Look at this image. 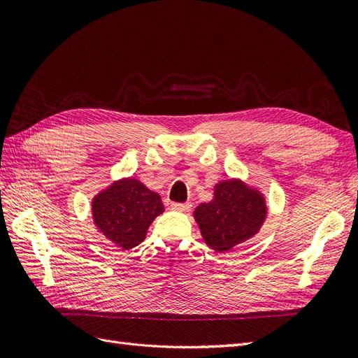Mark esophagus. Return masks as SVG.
Returning a JSON list of instances; mask_svg holds the SVG:
<instances>
[{
  "label": "esophagus",
  "mask_w": 358,
  "mask_h": 358,
  "mask_svg": "<svg viewBox=\"0 0 358 358\" xmlns=\"http://www.w3.org/2000/svg\"><path fill=\"white\" fill-rule=\"evenodd\" d=\"M191 203H173L171 209L178 212H189L191 210Z\"/></svg>",
  "instance_id": "esophagus-1"
}]
</instances>
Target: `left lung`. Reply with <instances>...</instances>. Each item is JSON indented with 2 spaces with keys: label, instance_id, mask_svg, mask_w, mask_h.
Returning a JSON list of instances; mask_svg holds the SVG:
<instances>
[{
  "label": "left lung",
  "instance_id": "left-lung-1",
  "mask_svg": "<svg viewBox=\"0 0 358 358\" xmlns=\"http://www.w3.org/2000/svg\"><path fill=\"white\" fill-rule=\"evenodd\" d=\"M267 206L262 192L239 179L222 180L215 185L213 199L194 210L206 245L216 252L230 251L262 229Z\"/></svg>",
  "mask_w": 358,
  "mask_h": 358
}]
</instances>
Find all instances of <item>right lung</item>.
Listing matches in <instances>:
<instances>
[{
	"label": "right lung",
	"instance_id": "add662e5",
	"mask_svg": "<svg viewBox=\"0 0 358 358\" xmlns=\"http://www.w3.org/2000/svg\"><path fill=\"white\" fill-rule=\"evenodd\" d=\"M164 212L159 194L127 178L113 182L92 200V218L107 241L122 249L142 243L149 225Z\"/></svg>",
	"mask_w": 358,
	"mask_h": 358
}]
</instances>
